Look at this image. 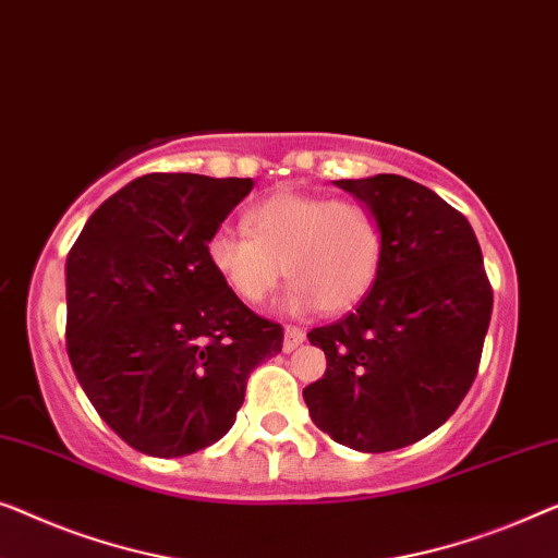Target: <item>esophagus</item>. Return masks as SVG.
I'll list each match as a JSON object with an SVG mask.
<instances>
[{
	"label": "esophagus",
	"mask_w": 558,
	"mask_h": 558,
	"mask_svg": "<svg viewBox=\"0 0 558 558\" xmlns=\"http://www.w3.org/2000/svg\"><path fill=\"white\" fill-rule=\"evenodd\" d=\"M304 329L302 327H292V325H287L284 327V352H292V350H296L299 344L304 342Z\"/></svg>",
	"instance_id": "34e87169"
}]
</instances>
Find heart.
<instances>
[{
  "mask_svg": "<svg viewBox=\"0 0 558 558\" xmlns=\"http://www.w3.org/2000/svg\"><path fill=\"white\" fill-rule=\"evenodd\" d=\"M244 229L248 236L216 231L206 246L211 269L241 302L264 304L284 269L296 312L319 306L322 314H344L375 284L383 231L357 201L279 191L248 208Z\"/></svg>",
  "mask_w": 558,
  "mask_h": 558,
  "instance_id": "1",
  "label": "heart"
}]
</instances>
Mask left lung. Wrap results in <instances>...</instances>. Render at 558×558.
Segmentation results:
<instances>
[{
	"mask_svg": "<svg viewBox=\"0 0 558 558\" xmlns=\"http://www.w3.org/2000/svg\"><path fill=\"white\" fill-rule=\"evenodd\" d=\"M335 185L375 214L383 259L357 310L306 335L327 373L304 402L332 440L387 453L438 430L471 390L494 292L471 223L438 193L392 173Z\"/></svg>",
	"mask_w": 558,
	"mask_h": 558,
	"instance_id": "1",
	"label": "left lung"
}]
</instances>
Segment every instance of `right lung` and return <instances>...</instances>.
<instances>
[{"instance_id":"right-lung-1","label":"right lung","mask_w":558,"mask_h":558,"mask_svg":"<svg viewBox=\"0 0 558 558\" xmlns=\"http://www.w3.org/2000/svg\"><path fill=\"white\" fill-rule=\"evenodd\" d=\"M252 189V179L141 175L70 248L72 369L98 415L145 456L181 458L221 440L248 373L281 352V325L248 310L206 254Z\"/></svg>"}]
</instances>
